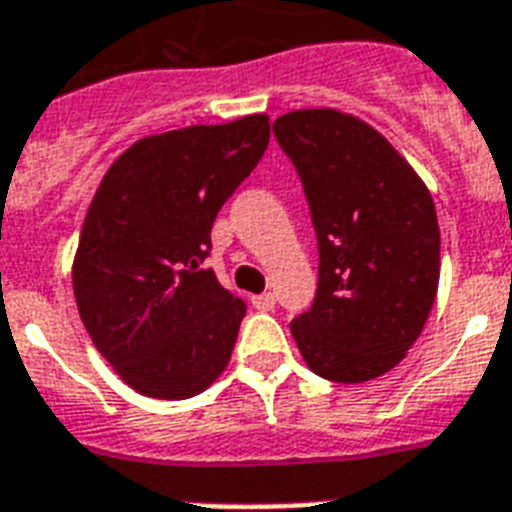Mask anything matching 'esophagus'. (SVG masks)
I'll return each instance as SVG.
<instances>
[{
    "mask_svg": "<svg viewBox=\"0 0 512 512\" xmlns=\"http://www.w3.org/2000/svg\"><path fill=\"white\" fill-rule=\"evenodd\" d=\"M251 304L256 306L259 312H272L277 304V298H275V293H261V296L251 298Z\"/></svg>",
    "mask_w": 512,
    "mask_h": 512,
    "instance_id": "34e87169",
    "label": "esophagus"
}]
</instances>
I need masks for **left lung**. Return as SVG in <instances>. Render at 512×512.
I'll list each match as a JSON object with an SVG mask.
<instances>
[{"label": "left lung", "mask_w": 512, "mask_h": 512, "mask_svg": "<svg viewBox=\"0 0 512 512\" xmlns=\"http://www.w3.org/2000/svg\"><path fill=\"white\" fill-rule=\"evenodd\" d=\"M272 129L304 185L320 253L317 293L290 333L320 378H378L418 341L439 288L431 192L354 116L293 110Z\"/></svg>", "instance_id": "8db88e82"}]
</instances>
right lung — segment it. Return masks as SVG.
<instances>
[{
	"mask_svg": "<svg viewBox=\"0 0 512 512\" xmlns=\"http://www.w3.org/2000/svg\"><path fill=\"white\" fill-rule=\"evenodd\" d=\"M267 145L261 113L187 126L134 142L102 177L81 227L73 296L97 351L134 391L190 399L230 362L245 304L203 261L219 208Z\"/></svg>",
	"mask_w": 512,
	"mask_h": 512,
	"instance_id": "right-lung-1",
	"label": "right lung"
}]
</instances>
